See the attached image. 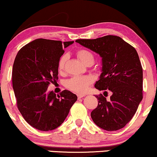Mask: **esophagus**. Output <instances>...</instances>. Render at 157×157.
I'll return each mask as SVG.
<instances>
[{"instance_id": "esophagus-1", "label": "esophagus", "mask_w": 157, "mask_h": 157, "mask_svg": "<svg viewBox=\"0 0 157 157\" xmlns=\"http://www.w3.org/2000/svg\"><path fill=\"white\" fill-rule=\"evenodd\" d=\"M84 96H85V95H78V98L81 99L82 98H84Z\"/></svg>"}]
</instances>
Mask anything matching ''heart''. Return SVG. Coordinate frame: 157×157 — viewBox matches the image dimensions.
Listing matches in <instances>:
<instances>
[{"mask_svg": "<svg viewBox=\"0 0 157 157\" xmlns=\"http://www.w3.org/2000/svg\"><path fill=\"white\" fill-rule=\"evenodd\" d=\"M77 56L81 62L84 64L89 62H94V56L90 51L87 50L82 49L77 52ZM67 56L64 55L61 57L59 61L58 70L59 72H62L64 69ZM92 78L89 76H74L73 78L68 79L65 83V86L67 89L72 90L77 93H84L87 90L88 86L92 83Z\"/></svg>", "mask_w": 157, "mask_h": 157, "instance_id": "1", "label": "heart"}]
</instances>
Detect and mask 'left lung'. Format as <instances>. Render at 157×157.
Here are the masks:
<instances>
[{"label":"left lung","mask_w":157,"mask_h":157,"mask_svg":"<svg viewBox=\"0 0 157 157\" xmlns=\"http://www.w3.org/2000/svg\"><path fill=\"white\" fill-rule=\"evenodd\" d=\"M75 42L100 55L102 73L95 87L112 93L109 101L102 94L96 95L98 104L91 112L93 122L109 132L121 129L132 119L143 100V67L137 51L113 35Z\"/></svg>","instance_id":"obj_1"}]
</instances>
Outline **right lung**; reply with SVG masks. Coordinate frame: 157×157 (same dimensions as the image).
Returning a JSON list of instances; mask_svg holds the SVG:
<instances>
[{
    "mask_svg": "<svg viewBox=\"0 0 157 157\" xmlns=\"http://www.w3.org/2000/svg\"><path fill=\"white\" fill-rule=\"evenodd\" d=\"M74 41L36 39L18 51L12 68V85L17 105L25 121L44 132L58 128L64 122L76 95L63 90L60 95L48 92L58 80V64L64 48Z\"/></svg>",
    "mask_w": 157,
    "mask_h": 157,
    "instance_id": "right-lung-1",
    "label": "right lung"
}]
</instances>
